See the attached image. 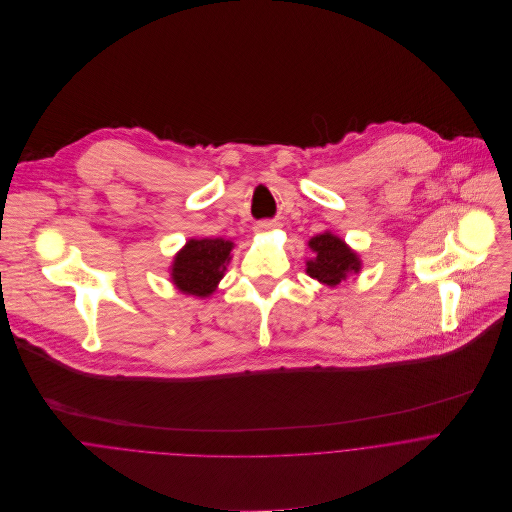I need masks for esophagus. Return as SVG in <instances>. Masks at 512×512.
I'll list each match as a JSON object with an SVG mask.
<instances>
[{
	"label": "esophagus",
	"mask_w": 512,
	"mask_h": 512,
	"mask_svg": "<svg viewBox=\"0 0 512 512\" xmlns=\"http://www.w3.org/2000/svg\"><path fill=\"white\" fill-rule=\"evenodd\" d=\"M272 228H274V222H268V220L256 224V232H268V230H272Z\"/></svg>",
	"instance_id": "1"
}]
</instances>
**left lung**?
<instances>
[{"mask_svg": "<svg viewBox=\"0 0 512 512\" xmlns=\"http://www.w3.org/2000/svg\"><path fill=\"white\" fill-rule=\"evenodd\" d=\"M307 246L313 252V258L305 262L307 276L329 288L341 286L351 276H359L363 270L359 252L331 230L311 236Z\"/></svg>", "mask_w": 512, "mask_h": 512, "instance_id": "obj_1", "label": "left lung"}]
</instances>
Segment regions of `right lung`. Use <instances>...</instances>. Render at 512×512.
<instances>
[{
    "label": "right lung",
    "mask_w": 512,
    "mask_h": 512,
    "mask_svg": "<svg viewBox=\"0 0 512 512\" xmlns=\"http://www.w3.org/2000/svg\"><path fill=\"white\" fill-rule=\"evenodd\" d=\"M234 242L226 238H189L169 266L171 284L185 295L211 297L232 260Z\"/></svg>",
    "instance_id": "add662e5"
}]
</instances>
